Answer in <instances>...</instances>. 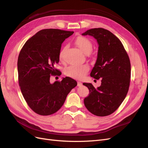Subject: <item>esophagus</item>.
<instances>
[{
	"label": "esophagus",
	"mask_w": 148,
	"mask_h": 148,
	"mask_svg": "<svg viewBox=\"0 0 148 148\" xmlns=\"http://www.w3.org/2000/svg\"><path fill=\"white\" fill-rule=\"evenodd\" d=\"M82 86V83L81 82L78 81V82H77V86L80 87V86Z\"/></svg>",
	"instance_id": "1"
}]
</instances>
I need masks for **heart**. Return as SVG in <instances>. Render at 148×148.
<instances>
[{"label": "heart", "mask_w": 148, "mask_h": 148, "mask_svg": "<svg viewBox=\"0 0 148 148\" xmlns=\"http://www.w3.org/2000/svg\"><path fill=\"white\" fill-rule=\"evenodd\" d=\"M75 44L86 54H89L92 50V44L88 38L84 36H79L75 40ZM66 47L63 48L59 54L60 60H63L64 53ZM89 71V67L86 64L72 65L66 67L64 69V74L67 76L74 79H82Z\"/></svg>", "instance_id": "1"}]
</instances>
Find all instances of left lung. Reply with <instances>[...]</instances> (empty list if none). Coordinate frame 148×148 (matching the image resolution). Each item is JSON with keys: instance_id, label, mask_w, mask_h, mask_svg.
<instances>
[{"instance_id": "obj_1", "label": "left lung", "mask_w": 148, "mask_h": 148, "mask_svg": "<svg viewBox=\"0 0 148 148\" xmlns=\"http://www.w3.org/2000/svg\"><path fill=\"white\" fill-rule=\"evenodd\" d=\"M82 35L94 36L98 42L97 59L90 76L101 79L102 82L97 88L90 83H83L89 90L84 105L95 115L107 116L116 110L127 95L131 77L130 58L121 41L107 29L92 28Z\"/></svg>"}]
</instances>
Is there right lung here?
<instances>
[{
    "instance_id": "1",
    "label": "right lung",
    "mask_w": 148,
    "mask_h": 148,
    "mask_svg": "<svg viewBox=\"0 0 148 148\" xmlns=\"http://www.w3.org/2000/svg\"><path fill=\"white\" fill-rule=\"evenodd\" d=\"M74 32L60 29H41L28 40L17 62L18 84L28 105L40 115L56 113L64 104L77 82L69 77L51 84V75L61 73L54 67L60 61L61 45Z\"/></svg>"
}]
</instances>
